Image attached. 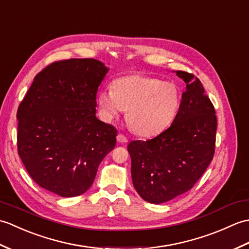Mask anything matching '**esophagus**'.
I'll list each match as a JSON object with an SVG mask.
<instances>
[{"instance_id": "1", "label": "esophagus", "mask_w": 249, "mask_h": 249, "mask_svg": "<svg viewBox=\"0 0 249 249\" xmlns=\"http://www.w3.org/2000/svg\"><path fill=\"white\" fill-rule=\"evenodd\" d=\"M117 141H118L119 142H128V137H126L125 135H124V134L119 133V134L117 135Z\"/></svg>"}]
</instances>
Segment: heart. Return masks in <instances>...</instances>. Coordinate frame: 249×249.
Listing matches in <instances>:
<instances>
[{
	"mask_svg": "<svg viewBox=\"0 0 249 249\" xmlns=\"http://www.w3.org/2000/svg\"><path fill=\"white\" fill-rule=\"evenodd\" d=\"M181 91L174 82L141 73L125 74L102 90L98 101L108 117L126 110L129 128L140 136H153L174 123L181 106Z\"/></svg>",
	"mask_w": 249,
	"mask_h": 249,
	"instance_id": "obj_1",
	"label": "heart"
}]
</instances>
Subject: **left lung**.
Wrapping results in <instances>:
<instances>
[{
  "instance_id": "left-lung-1",
  "label": "left lung",
  "mask_w": 249,
  "mask_h": 249,
  "mask_svg": "<svg viewBox=\"0 0 249 249\" xmlns=\"http://www.w3.org/2000/svg\"><path fill=\"white\" fill-rule=\"evenodd\" d=\"M185 82L179 113L161 134L128 145L131 175L143 200L163 203L190 191L211 163L217 119L199 79L177 71Z\"/></svg>"
}]
</instances>
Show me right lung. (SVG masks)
<instances>
[{
	"label": "right lung",
	"instance_id": "add662e5",
	"mask_svg": "<svg viewBox=\"0 0 249 249\" xmlns=\"http://www.w3.org/2000/svg\"><path fill=\"white\" fill-rule=\"evenodd\" d=\"M107 68L70 58L38 73L17 112V146L36 183L62 197L84 194L118 131L96 117L97 91Z\"/></svg>",
	"mask_w": 249,
	"mask_h": 249
}]
</instances>
